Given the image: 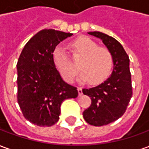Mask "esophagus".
Wrapping results in <instances>:
<instances>
[{
    "label": "esophagus",
    "instance_id": "1",
    "mask_svg": "<svg viewBox=\"0 0 149 149\" xmlns=\"http://www.w3.org/2000/svg\"><path fill=\"white\" fill-rule=\"evenodd\" d=\"M77 90H78V94H79V96H81V95L83 94V92H82V88L78 87Z\"/></svg>",
    "mask_w": 149,
    "mask_h": 149
}]
</instances>
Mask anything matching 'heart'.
I'll return each mask as SVG.
<instances>
[{
    "instance_id": "obj_1",
    "label": "heart",
    "mask_w": 149,
    "mask_h": 149,
    "mask_svg": "<svg viewBox=\"0 0 149 149\" xmlns=\"http://www.w3.org/2000/svg\"><path fill=\"white\" fill-rule=\"evenodd\" d=\"M75 54L82 56L79 66L82 70L80 79L90 84H99L109 77L113 66V57L105 47L98 46L87 37H80L72 44ZM54 65L62 77L71 82L78 72V68L71 63L67 52L61 46L56 47L52 55Z\"/></svg>"
}]
</instances>
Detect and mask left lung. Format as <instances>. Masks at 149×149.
I'll use <instances>...</instances> for the list:
<instances>
[{"mask_svg": "<svg viewBox=\"0 0 149 149\" xmlns=\"http://www.w3.org/2000/svg\"><path fill=\"white\" fill-rule=\"evenodd\" d=\"M88 33L102 40L113 57V70L109 77L97 87L82 90L92 100L89 108L83 112L85 121L91 125L102 126L122 116L131 100L132 87L129 58L115 38L100 32Z\"/></svg>", "mask_w": 149, "mask_h": 149, "instance_id": "left-lung-1", "label": "left lung"}]
</instances>
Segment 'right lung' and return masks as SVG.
<instances>
[{
  "label": "right lung",
  "instance_id": "1",
  "mask_svg": "<svg viewBox=\"0 0 149 149\" xmlns=\"http://www.w3.org/2000/svg\"><path fill=\"white\" fill-rule=\"evenodd\" d=\"M72 35L54 29L40 31L28 41L19 56L17 101L24 118L33 125H55L62 102L78 96L77 88L63 81L52 58L56 45Z\"/></svg>",
  "mask_w": 149,
  "mask_h": 149
}]
</instances>
